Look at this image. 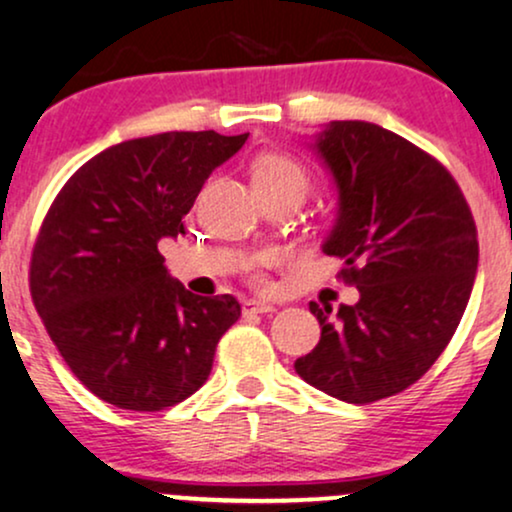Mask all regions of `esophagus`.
Segmentation results:
<instances>
[{"label": "esophagus", "instance_id": "obj_1", "mask_svg": "<svg viewBox=\"0 0 512 512\" xmlns=\"http://www.w3.org/2000/svg\"><path fill=\"white\" fill-rule=\"evenodd\" d=\"M276 305L274 303H267V301H245L243 303V313L250 315V313H274Z\"/></svg>", "mask_w": 512, "mask_h": 512}]
</instances>
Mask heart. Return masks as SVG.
Segmentation results:
<instances>
[{"label":"heart","mask_w":512,"mask_h":512,"mask_svg":"<svg viewBox=\"0 0 512 512\" xmlns=\"http://www.w3.org/2000/svg\"><path fill=\"white\" fill-rule=\"evenodd\" d=\"M252 182H255L260 195H272V192H301L305 197L310 190V175L296 158L289 154H279V151H269L262 154L252 163ZM272 264L269 255L252 257L250 267L260 269Z\"/></svg>","instance_id":"obj_1"}]
</instances>
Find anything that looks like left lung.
<instances>
[{
  "label": "left lung",
  "mask_w": 512,
  "mask_h": 512,
  "mask_svg": "<svg viewBox=\"0 0 512 512\" xmlns=\"http://www.w3.org/2000/svg\"><path fill=\"white\" fill-rule=\"evenodd\" d=\"M313 149L339 195L322 252L344 262L358 303H310L320 342L293 366L342 402H378L414 385L455 334L477 276V226L448 168L390 129L330 122Z\"/></svg>",
  "instance_id": "obj_1"
}]
</instances>
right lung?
I'll return each mask as SVG.
<instances>
[{"instance_id": "add662e5", "label": "right lung", "mask_w": 512, "mask_h": 512, "mask_svg": "<svg viewBox=\"0 0 512 512\" xmlns=\"http://www.w3.org/2000/svg\"><path fill=\"white\" fill-rule=\"evenodd\" d=\"M245 139L207 129L115 144L76 170L45 214L28 274L33 305L64 363L103 402L161 411L207 383L240 303L187 291L158 240L185 233L211 170Z\"/></svg>"}]
</instances>
